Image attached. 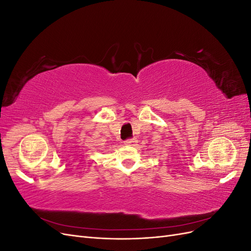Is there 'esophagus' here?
I'll return each instance as SVG.
<instances>
[{
    "mask_svg": "<svg viewBox=\"0 0 251 251\" xmlns=\"http://www.w3.org/2000/svg\"><path fill=\"white\" fill-rule=\"evenodd\" d=\"M138 142V140L136 138H128L125 141V144H126V146H132V147H135L136 143Z\"/></svg>",
    "mask_w": 251,
    "mask_h": 251,
    "instance_id": "esophagus-1",
    "label": "esophagus"
}]
</instances>
